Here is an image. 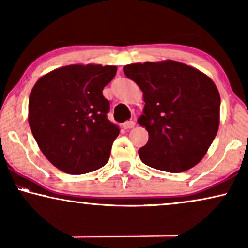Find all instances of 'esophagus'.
<instances>
[{"mask_svg": "<svg viewBox=\"0 0 248 248\" xmlns=\"http://www.w3.org/2000/svg\"><path fill=\"white\" fill-rule=\"evenodd\" d=\"M135 126V122L134 121H126L123 124V127L125 130H128V128H133Z\"/></svg>", "mask_w": 248, "mask_h": 248, "instance_id": "1", "label": "esophagus"}]
</instances>
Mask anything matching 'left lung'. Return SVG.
I'll list each match as a JSON object with an SVG mask.
<instances>
[{
	"label": "left lung",
	"instance_id": "obj_1",
	"mask_svg": "<svg viewBox=\"0 0 248 248\" xmlns=\"http://www.w3.org/2000/svg\"><path fill=\"white\" fill-rule=\"evenodd\" d=\"M143 93L138 123L149 133L139 150L143 164L168 172L194 167L215 140L220 123V94L201 71L176 61L133 63L123 67Z\"/></svg>",
	"mask_w": 248,
	"mask_h": 248
}]
</instances>
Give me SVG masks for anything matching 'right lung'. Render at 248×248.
Segmentation results:
<instances>
[{"mask_svg": "<svg viewBox=\"0 0 248 248\" xmlns=\"http://www.w3.org/2000/svg\"><path fill=\"white\" fill-rule=\"evenodd\" d=\"M115 65L72 64L39 78L31 89L28 121L33 138L50 164L81 175L107 164L120 127L108 120L103 89Z\"/></svg>", "mask_w": 248, "mask_h": 248, "instance_id": "obj_1", "label": "right lung"}]
</instances>
